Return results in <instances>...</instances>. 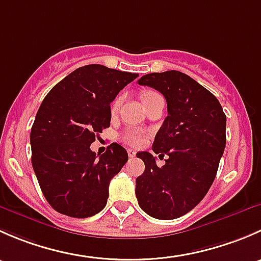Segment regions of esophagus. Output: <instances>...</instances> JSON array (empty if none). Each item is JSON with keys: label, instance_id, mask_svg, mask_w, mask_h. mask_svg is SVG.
Masks as SVG:
<instances>
[{"label": "esophagus", "instance_id": "1", "mask_svg": "<svg viewBox=\"0 0 261 261\" xmlns=\"http://www.w3.org/2000/svg\"><path fill=\"white\" fill-rule=\"evenodd\" d=\"M127 154H128V156H130V158L136 156V151L134 149H128L127 150Z\"/></svg>", "mask_w": 261, "mask_h": 261}]
</instances>
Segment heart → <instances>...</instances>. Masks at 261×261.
Segmentation results:
<instances>
[{
  "label": "heart",
  "mask_w": 261,
  "mask_h": 261,
  "mask_svg": "<svg viewBox=\"0 0 261 261\" xmlns=\"http://www.w3.org/2000/svg\"><path fill=\"white\" fill-rule=\"evenodd\" d=\"M155 96H158L156 92L145 91V92H143V93H141V101H143V103H144V102L149 101L150 98H152V97H155ZM120 103H121V97H117V98H115V101L112 102V105H111V111L112 112L117 111ZM122 139H123V141H125V143L128 144V145L140 146V145H143V144H144L146 136H145V134H144L143 131H140V130H127V131H125V133H123Z\"/></svg>",
  "instance_id": "obj_1"
}]
</instances>
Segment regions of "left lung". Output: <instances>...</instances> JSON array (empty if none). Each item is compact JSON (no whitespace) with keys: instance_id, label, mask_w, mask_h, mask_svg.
Instances as JSON below:
<instances>
[{"instance_id":"left-lung-1","label":"left lung","mask_w":261,"mask_h":261,"mask_svg":"<svg viewBox=\"0 0 261 261\" xmlns=\"http://www.w3.org/2000/svg\"><path fill=\"white\" fill-rule=\"evenodd\" d=\"M138 83L167 99L168 116L152 151L169 158L159 168L150 152L136 154L145 164L136 178V198L151 217L173 220L193 210L211 188L226 145V115L208 89L178 70L150 73Z\"/></svg>"}]
</instances>
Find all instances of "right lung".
<instances>
[{"label":"right lung","mask_w":261,"mask_h":261,"mask_svg":"<svg viewBox=\"0 0 261 261\" xmlns=\"http://www.w3.org/2000/svg\"><path fill=\"white\" fill-rule=\"evenodd\" d=\"M138 75L84 65L53 87L41 102L31 127V163L44 197L57 212L86 218L106 206L110 181L127 162V151L114 143L99 155L89 146L110 126L111 102Z\"/></svg>","instance_id":"right-lung-1"}]
</instances>
